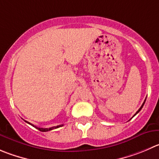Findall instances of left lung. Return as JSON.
<instances>
[{
  "label": "left lung",
  "mask_w": 159,
  "mask_h": 159,
  "mask_svg": "<svg viewBox=\"0 0 159 159\" xmlns=\"http://www.w3.org/2000/svg\"><path fill=\"white\" fill-rule=\"evenodd\" d=\"M145 101H146V99H145V100H144V101H143V105H141V107H140V108H139V110H138V111H137V112H136V114H135V115H134V116H136V115H137V113H138V112H139V111H140V110H141V108H143V105H144V103H145ZM134 116H133V117H134Z\"/></svg>",
  "instance_id": "left-lung-1"
}]
</instances>
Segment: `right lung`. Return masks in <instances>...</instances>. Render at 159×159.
Wrapping results in <instances>:
<instances>
[{
    "mask_svg": "<svg viewBox=\"0 0 159 159\" xmlns=\"http://www.w3.org/2000/svg\"><path fill=\"white\" fill-rule=\"evenodd\" d=\"M25 122H27V123L30 124V125H31V126H33V127L37 128V129H38V130H40V131H42V132H47V131L52 130V129H57V128H59V127H61V126H63V125H59V126H53V127H51V128H40V127H37V126H34V125H33V124L30 123V122H27V121H25Z\"/></svg>",
    "mask_w": 159,
    "mask_h": 159,
    "instance_id": "1",
    "label": "right lung"
}]
</instances>
